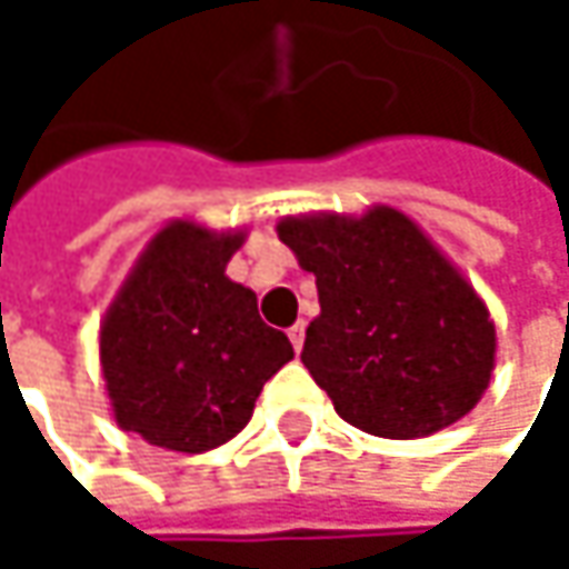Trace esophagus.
Instances as JSON below:
<instances>
[{
    "mask_svg": "<svg viewBox=\"0 0 569 569\" xmlns=\"http://www.w3.org/2000/svg\"><path fill=\"white\" fill-rule=\"evenodd\" d=\"M289 342H292L296 352L302 349V342H306V322H302V319H299L296 326H289Z\"/></svg>",
    "mask_w": 569,
    "mask_h": 569,
    "instance_id": "34e87169",
    "label": "esophagus"
}]
</instances>
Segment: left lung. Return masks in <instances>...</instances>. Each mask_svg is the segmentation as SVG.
I'll return each instance as SVG.
<instances>
[{"instance_id": "obj_1", "label": "left lung", "mask_w": 569, "mask_h": 569, "mask_svg": "<svg viewBox=\"0 0 569 569\" xmlns=\"http://www.w3.org/2000/svg\"><path fill=\"white\" fill-rule=\"evenodd\" d=\"M277 233L319 289L302 366L349 425L428 438L481 401L498 362L495 319L408 213H299Z\"/></svg>"}]
</instances>
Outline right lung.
Here are the masks:
<instances>
[{
    "mask_svg": "<svg viewBox=\"0 0 569 569\" xmlns=\"http://www.w3.org/2000/svg\"><path fill=\"white\" fill-rule=\"evenodd\" d=\"M247 230L164 223L111 299L101 376L118 428L148 445L200 455L230 441L263 386L292 359L283 332L260 319L257 292L227 277Z\"/></svg>",
    "mask_w": 569,
    "mask_h": 569,
    "instance_id": "1",
    "label": "right lung"
}]
</instances>
